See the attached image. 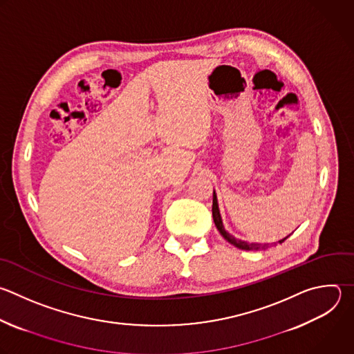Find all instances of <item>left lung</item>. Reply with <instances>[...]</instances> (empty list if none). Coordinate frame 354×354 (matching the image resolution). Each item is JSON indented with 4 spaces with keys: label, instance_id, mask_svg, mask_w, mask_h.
<instances>
[{
    "label": "left lung",
    "instance_id": "left-lung-1",
    "mask_svg": "<svg viewBox=\"0 0 354 354\" xmlns=\"http://www.w3.org/2000/svg\"><path fill=\"white\" fill-rule=\"evenodd\" d=\"M212 218H214V223L216 226V229L219 230V233L223 236L225 241H227L230 245H233L234 248L238 249H242V250H260V249H266L268 248V245H259V243H248V242H243V241H239L236 238H233L232 234H229L225 227H223V223H222V218H221V214H219V208H218V200H216V194L214 192L212 194ZM288 239V236L282 241H279L278 243H283L285 241Z\"/></svg>",
    "mask_w": 354,
    "mask_h": 354
}]
</instances>
